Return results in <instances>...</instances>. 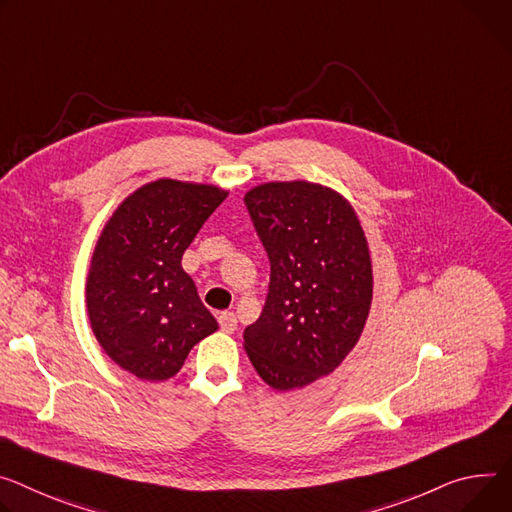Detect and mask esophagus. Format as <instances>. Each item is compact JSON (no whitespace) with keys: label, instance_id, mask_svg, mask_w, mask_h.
<instances>
[{"label":"esophagus","instance_id":"1","mask_svg":"<svg viewBox=\"0 0 512 512\" xmlns=\"http://www.w3.org/2000/svg\"><path fill=\"white\" fill-rule=\"evenodd\" d=\"M218 324H220V329L224 333H235L237 331V316H235V312H230V310L220 312Z\"/></svg>","mask_w":512,"mask_h":512}]
</instances>
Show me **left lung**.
Here are the masks:
<instances>
[{
	"label": "left lung",
	"instance_id": "1",
	"mask_svg": "<svg viewBox=\"0 0 512 512\" xmlns=\"http://www.w3.org/2000/svg\"><path fill=\"white\" fill-rule=\"evenodd\" d=\"M271 275L245 351L271 388L329 376L357 345L371 306V259L351 204L310 181H269L245 196Z\"/></svg>",
	"mask_w": 512,
	"mask_h": 512
}]
</instances>
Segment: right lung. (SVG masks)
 <instances>
[{
    "instance_id": "obj_1",
    "label": "right lung",
    "mask_w": 512,
    "mask_h": 512,
    "mask_svg": "<svg viewBox=\"0 0 512 512\" xmlns=\"http://www.w3.org/2000/svg\"><path fill=\"white\" fill-rule=\"evenodd\" d=\"M226 190L157 179L106 222L85 286L87 314L108 357L132 376L163 382L218 329L181 257Z\"/></svg>"
}]
</instances>
